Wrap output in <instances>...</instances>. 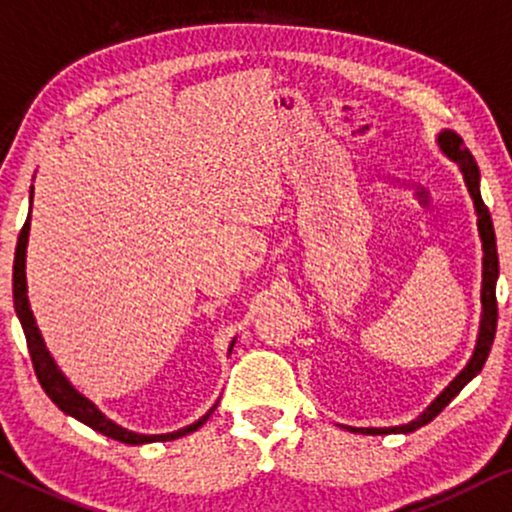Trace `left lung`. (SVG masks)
I'll list each match as a JSON object with an SVG mask.
<instances>
[{
	"mask_svg": "<svg viewBox=\"0 0 512 512\" xmlns=\"http://www.w3.org/2000/svg\"><path fill=\"white\" fill-rule=\"evenodd\" d=\"M438 145L442 149V154L447 159H452L459 170L463 173V182H466L470 199H473L475 213H478V231H480V241H482V292H480V302H482V316H480V332H478V342H475V351L466 367L456 374V377L449 381V386L442 391L438 398L433 400L431 405L426 407L424 412L419 414L417 419L410 421V424L403 426H388V428H353V426H342L351 433H363V435H388V433H412L417 428L426 426L428 421H433L438 414L445 410V407L452 403V400L459 395L463 386L468 384L470 379L478 377L482 365L487 363L489 351H492L494 344V335H496V318H499V309H496V278H499V252H496V234H494V224H492V215L482 201L480 194V168L475 163L473 154L468 152V147H463V140L456 135L454 131H442L438 135Z\"/></svg>",
	"mask_w": 512,
	"mask_h": 512,
	"instance_id": "8db88e82",
	"label": "left lung"
}]
</instances>
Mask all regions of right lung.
Segmentation results:
<instances>
[{
	"mask_svg": "<svg viewBox=\"0 0 512 512\" xmlns=\"http://www.w3.org/2000/svg\"><path fill=\"white\" fill-rule=\"evenodd\" d=\"M30 208H32V194H30ZM27 236H30V215H27L23 229H20L18 245H16V257H13V306H16L18 320H20V325H23V332H25V339H27V351H30L34 374H37L39 384H42L46 395H49L53 403H56L65 414H70V417L79 419L81 424L91 426L93 431L107 435V438H112V440L126 442V445H145V442L175 440V438H182V435L192 433V431H196V428H201L203 424H206L208 417L215 412L217 405L210 407V410L203 414L199 421H194V424L180 428V431H175V433H163V435L133 433V431H128V428H121L119 424H114L112 419H107L105 414H102L98 407L91 403V400L84 398V395H81L77 388H74L70 381H67L65 374L58 370L56 360L51 358L49 349H46L42 332H39L37 323H34L30 302H27V281H25ZM234 344H236V339L231 342L229 353H231V349H234Z\"/></svg>",
	"mask_w": 512,
	"mask_h": 512,
	"instance_id": "1",
	"label": "right lung"
}]
</instances>
